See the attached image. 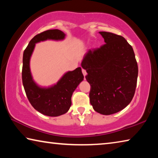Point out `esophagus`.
<instances>
[{
	"instance_id": "obj_1",
	"label": "esophagus",
	"mask_w": 158,
	"mask_h": 158,
	"mask_svg": "<svg viewBox=\"0 0 158 158\" xmlns=\"http://www.w3.org/2000/svg\"><path fill=\"white\" fill-rule=\"evenodd\" d=\"M82 73H83V74H84V77H85V76L86 75V74H87V73H86V71H85V69H82Z\"/></svg>"
}]
</instances>
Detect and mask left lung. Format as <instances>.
Instances as JSON below:
<instances>
[{
  "label": "left lung",
  "instance_id": "8db88e82",
  "mask_svg": "<svg viewBox=\"0 0 158 158\" xmlns=\"http://www.w3.org/2000/svg\"><path fill=\"white\" fill-rule=\"evenodd\" d=\"M105 44L89 49L81 67L90 85V102L103 115L117 113L129 105L135 93L138 65L131 45L123 37L100 32Z\"/></svg>",
  "mask_w": 158,
  "mask_h": 158
}]
</instances>
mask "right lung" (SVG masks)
<instances>
[{
    "mask_svg": "<svg viewBox=\"0 0 158 158\" xmlns=\"http://www.w3.org/2000/svg\"><path fill=\"white\" fill-rule=\"evenodd\" d=\"M65 36V33L58 29L45 31L36 35L23 52L22 82L26 96L35 109L48 116H58L68 112L73 93L84 79L81 68H77L67 73L53 86L42 89L37 86L32 79L29 62L37 42L48 39L63 40Z\"/></svg>",
    "mask_w": 158,
    "mask_h": 158,
    "instance_id": "right-lung-1",
    "label": "right lung"
}]
</instances>
